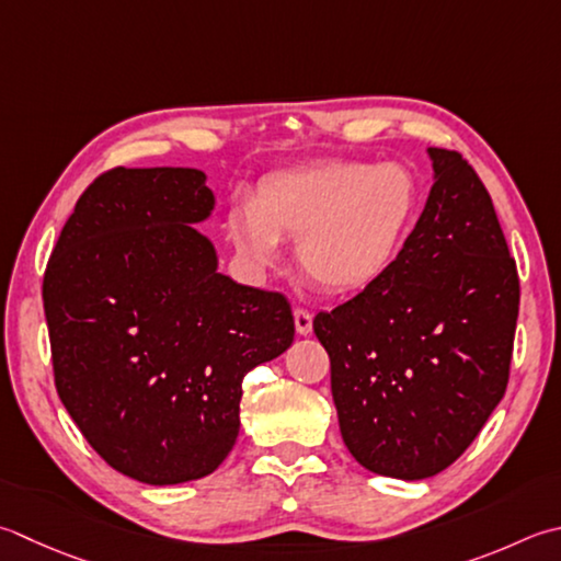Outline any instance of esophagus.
Segmentation results:
<instances>
[{
	"mask_svg": "<svg viewBox=\"0 0 561 561\" xmlns=\"http://www.w3.org/2000/svg\"><path fill=\"white\" fill-rule=\"evenodd\" d=\"M294 325H296V333H299V335H311V331H313V316L306 311V309H296L294 311Z\"/></svg>",
	"mask_w": 561,
	"mask_h": 561,
	"instance_id": "obj_1",
	"label": "esophagus"
}]
</instances>
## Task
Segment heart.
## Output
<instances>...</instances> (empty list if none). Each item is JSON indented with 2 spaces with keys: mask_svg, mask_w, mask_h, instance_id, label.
<instances>
[{
  "mask_svg": "<svg viewBox=\"0 0 561 561\" xmlns=\"http://www.w3.org/2000/svg\"><path fill=\"white\" fill-rule=\"evenodd\" d=\"M415 214V184L401 164L331 160L260 184L238 204L228 236L250 267L279 265V240H296L309 279L331 294H357L391 270Z\"/></svg>",
  "mask_w": 561,
  "mask_h": 561,
  "instance_id": "obj_1",
  "label": "heart"
}]
</instances>
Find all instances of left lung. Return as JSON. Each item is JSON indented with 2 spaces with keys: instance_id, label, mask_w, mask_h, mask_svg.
<instances>
[{
  "instance_id": "8db88e82",
  "label": "left lung",
  "mask_w": 561,
  "mask_h": 561,
  "mask_svg": "<svg viewBox=\"0 0 561 561\" xmlns=\"http://www.w3.org/2000/svg\"><path fill=\"white\" fill-rule=\"evenodd\" d=\"M433 186L383 277L313 333L331 357L340 433L381 477H435L506 393L520 284L491 196L455 150L427 148Z\"/></svg>"
}]
</instances>
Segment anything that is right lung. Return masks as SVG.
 I'll use <instances>...</instances> for the list:
<instances>
[{
	"mask_svg": "<svg viewBox=\"0 0 561 561\" xmlns=\"http://www.w3.org/2000/svg\"><path fill=\"white\" fill-rule=\"evenodd\" d=\"M214 208L202 170L116 168L87 186L43 277L62 405L108 467L150 486L218 469L243 377L294 343L282 294L218 272L194 228Z\"/></svg>",
	"mask_w": 561,
	"mask_h": 561,
	"instance_id": "1",
	"label": "right lung"
}]
</instances>
